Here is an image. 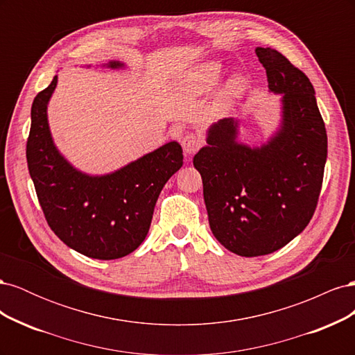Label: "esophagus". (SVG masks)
<instances>
[{
  "mask_svg": "<svg viewBox=\"0 0 355 355\" xmlns=\"http://www.w3.org/2000/svg\"><path fill=\"white\" fill-rule=\"evenodd\" d=\"M201 145H202V139L200 135L187 133L184 137H182V148H184V153L187 155H192L196 151H198V148Z\"/></svg>",
  "mask_w": 355,
  "mask_h": 355,
  "instance_id": "34e87169",
  "label": "esophagus"
}]
</instances>
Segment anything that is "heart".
<instances>
[{"label":"heart","instance_id":"heart-1","mask_svg":"<svg viewBox=\"0 0 355 355\" xmlns=\"http://www.w3.org/2000/svg\"><path fill=\"white\" fill-rule=\"evenodd\" d=\"M223 77V67L218 60L202 62L188 75V83L191 89L197 93H209L216 89ZM249 90V80L243 73H234L232 77L223 84L219 93L218 103L220 108L228 110L241 101Z\"/></svg>","mask_w":355,"mask_h":355}]
</instances>
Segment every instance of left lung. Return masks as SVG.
Segmentation results:
<instances>
[{"label": "left lung", "mask_w": 355, "mask_h": 355, "mask_svg": "<svg viewBox=\"0 0 355 355\" xmlns=\"http://www.w3.org/2000/svg\"><path fill=\"white\" fill-rule=\"evenodd\" d=\"M268 89L282 94V121L261 146L239 141L237 118L213 123L194 157L210 230L230 252L272 253L305 230L315 211L327 133L306 75L282 53L257 47Z\"/></svg>", "instance_id": "8db88e82"}]
</instances>
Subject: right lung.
Instances as JSON below:
<instances>
[{
    "instance_id": "obj_1",
    "label": "right lung",
    "mask_w": 355,
    "mask_h": 355,
    "mask_svg": "<svg viewBox=\"0 0 355 355\" xmlns=\"http://www.w3.org/2000/svg\"><path fill=\"white\" fill-rule=\"evenodd\" d=\"M106 68H124L110 60ZM58 75L31 108L26 159L49 227L71 249L101 261L135 252L151 227L155 202L166 182L184 164L173 141L112 173L87 175L75 168L53 142L47 105Z\"/></svg>"
}]
</instances>
